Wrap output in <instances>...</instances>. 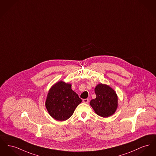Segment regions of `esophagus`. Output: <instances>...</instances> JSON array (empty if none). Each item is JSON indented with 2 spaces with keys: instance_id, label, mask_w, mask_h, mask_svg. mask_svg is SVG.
I'll use <instances>...</instances> for the list:
<instances>
[{
  "instance_id": "34e87169",
  "label": "esophagus",
  "mask_w": 156,
  "mask_h": 156,
  "mask_svg": "<svg viewBox=\"0 0 156 156\" xmlns=\"http://www.w3.org/2000/svg\"><path fill=\"white\" fill-rule=\"evenodd\" d=\"M83 103H86V104H87L89 102L88 99H83Z\"/></svg>"
}]
</instances>
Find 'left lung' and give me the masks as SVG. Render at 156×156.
<instances>
[{
	"mask_svg": "<svg viewBox=\"0 0 156 156\" xmlns=\"http://www.w3.org/2000/svg\"><path fill=\"white\" fill-rule=\"evenodd\" d=\"M96 98L90 101L95 113L102 117L113 115L118 108L119 98L115 91L109 85L99 83L95 88Z\"/></svg>",
	"mask_w": 156,
	"mask_h": 156,
	"instance_id": "left-lung-1",
	"label": "left lung"
}]
</instances>
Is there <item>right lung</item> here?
<instances>
[{"label":"right lung","instance_id":"obj_1","mask_svg":"<svg viewBox=\"0 0 156 156\" xmlns=\"http://www.w3.org/2000/svg\"><path fill=\"white\" fill-rule=\"evenodd\" d=\"M82 102L71 89V84L59 81L54 84L47 94L45 107L49 115L59 121L70 118Z\"/></svg>","mask_w":156,"mask_h":156}]
</instances>
